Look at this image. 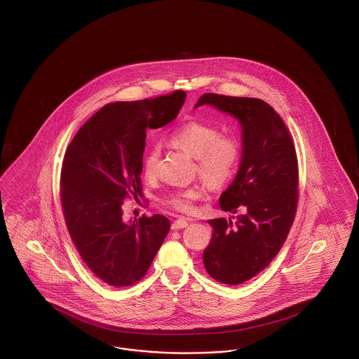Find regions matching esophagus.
Masks as SVG:
<instances>
[{"label": "esophagus", "mask_w": 359, "mask_h": 359, "mask_svg": "<svg viewBox=\"0 0 359 359\" xmlns=\"http://www.w3.org/2000/svg\"><path fill=\"white\" fill-rule=\"evenodd\" d=\"M188 222L186 219H177L172 223V230H179V229H184L187 227Z\"/></svg>", "instance_id": "obj_1"}]
</instances>
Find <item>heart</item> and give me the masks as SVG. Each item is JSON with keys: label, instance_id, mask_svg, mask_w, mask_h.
I'll return each instance as SVG.
<instances>
[{"label": "heart", "instance_id": "b5f03b06", "mask_svg": "<svg viewBox=\"0 0 359 359\" xmlns=\"http://www.w3.org/2000/svg\"><path fill=\"white\" fill-rule=\"evenodd\" d=\"M170 144L196 158L198 172L207 186L221 187L224 184L238 163L239 147L231 137L219 136L218 130L198 121H189L176 129L168 137ZM160 149L154 145L142 160V175L152 180L157 173ZM201 191L189 188L172 195L170 205L182 212H192L195 201Z\"/></svg>", "mask_w": 359, "mask_h": 359}]
</instances>
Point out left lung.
<instances>
[{
  "label": "left lung",
  "mask_w": 359,
  "mask_h": 359,
  "mask_svg": "<svg viewBox=\"0 0 359 359\" xmlns=\"http://www.w3.org/2000/svg\"><path fill=\"white\" fill-rule=\"evenodd\" d=\"M211 106L238 121L241 164L219 196L231 219L217 218L203 252L205 271L223 284H242L266 268L290 233L297 207V158L290 132L273 107L258 98L203 94L196 104Z\"/></svg>",
  "instance_id": "1"
}]
</instances>
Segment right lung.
I'll return each instance as SVG.
<instances>
[{"mask_svg":"<svg viewBox=\"0 0 359 359\" xmlns=\"http://www.w3.org/2000/svg\"><path fill=\"white\" fill-rule=\"evenodd\" d=\"M187 94L104 104L78 130L62 167V205L71 239L90 271L111 287L148 272L171 223L160 214L123 221L128 196H142L148 129L175 120Z\"/></svg>","mask_w":359,"mask_h":359,"instance_id":"1","label":"right lung"}]
</instances>
